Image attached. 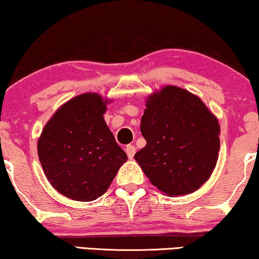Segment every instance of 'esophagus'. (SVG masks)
Masks as SVG:
<instances>
[{"label":"esophagus","instance_id":"34e87169","mask_svg":"<svg viewBox=\"0 0 259 259\" xmlns=\"http://www.w3.org/2000/svg\"><path fill=\"white\" fill-rule=\"evenodd\" d=\"M136 151H137V148L134 147L133 145H127L126 146V153H127V157H128L130 159H132L134 157Z\"/></svg>","mask_w":259,"mask_h":259}]
</instances>
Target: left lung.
<instances>
[{
  "instance_id": "obj_1",
  "label": "left lung",
  "mask_w": 259,
  "mask_h": 259,
  "mask_svg": "<svg viewBox=\"0 0 259 259\" xmlns=\"http://www.w3.org/2000/svg\"><path fill=\"white\" fill-rule=\"evenodd\" d=\"M140 131L147 144L134 159L161 192L184 196L210 178L217 164L221 127L197 95L176 86L151 94Z\"/></svg>"
}]
</instances>
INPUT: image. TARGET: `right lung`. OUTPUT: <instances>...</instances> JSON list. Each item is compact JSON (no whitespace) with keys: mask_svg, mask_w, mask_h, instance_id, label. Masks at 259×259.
Segmentation results:
<instances>
[{"mask_svg":"<svg viewBox=\"0 0 259 259\" xmlns=\"http://www.w3.org/2000/svg\"><path fill=\"white\" fill-rule=\"evenodd\" d=\"M107 102L97 93L70 99L46 123L37 141L48 182L73 200L102 196L127 160L105 122Z\"/></svg>","mask_w":259,"mask_h":259,"instance_id":"1","label":"right lung"}]
</instances>
